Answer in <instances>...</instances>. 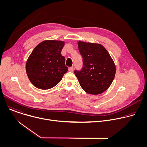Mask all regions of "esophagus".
Listing matches in <instances>:
<instances>
[{
    "label": "esophagus",
    "mask_w": 147,
    "mask_h": 147,
    "mask_svg": "<svg viewBox=\"0 0 147 147\" xmlns=\"http://www.w3.org/2000/svg\"><path fill=\"white\" fill-rule=\"evenodd\" d=\"M73 70H74V69H73V67H70L69 68V71L72 72V71H73Z\"/></svg>",
    "instance_id": "obj_1"
}]
</instances>
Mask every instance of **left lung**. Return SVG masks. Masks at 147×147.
Segmentation results:
<instances>
[{
	"instance_id": "1",
	"label": "left lung",
	"mask_w": 147,
	"mask_h": 147,
	"mask_svg": "<svg viewBox=\"0 0 147 147\" xmlns=\"http://www.w3.org/2000/svg\"><path fill=\"white\" fill-rule=\"evenodd\" d=\"M78 46L83 65L82 69L75 70L74 74L80 85L88 94H102L108 89L115 78V63L100 44L78 41Z\"/></svg>"
}]
</instances>
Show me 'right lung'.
<instances>
[{"label":"right lung","instance_id":"obj_1","mask_svg":"<svg viewBox=\"0 0 147 147\" xmlns=\"http://www.w3.org/2000/svg\"><path fill=\"white\" fill-rule=\"evenodd\" d=\"M63 41L46 40L32 51L26 63L27 76L32 84L42 90L53 88L67 71L65 58L61 54Z\"/></svg>","mask_w":147,"mask_h":147}]
</instances>
